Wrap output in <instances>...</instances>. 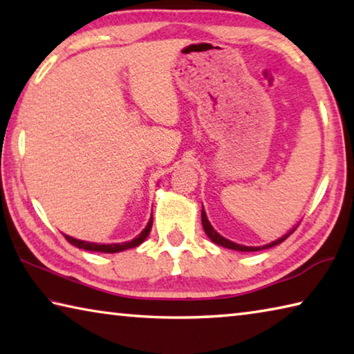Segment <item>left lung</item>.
Returning <instances> with one entry per match:
<instances>
[{
  "label": "left lung",
  "instance_id": "1",
  "mask_svg": "<svg viewBox=\"0 0 354 354\" xmlns=\"http://www.w3.org/2000/svg\"><path fill=\"white\" fill-rule=\"evenodd\" d=\"M201 223H203V230H205V232L207 234V237L211 239V241L214 243L220 245V247H225V248H230V250H236V251H259V250H267V248H272L274 247V245H279L281 242H284L287 237H289L293 231H295V227H292V230L287 232V234H284L283 237L277 239V241H273L267 245H261V247H247V245H241V243H236V242H231L227 241L226 237L220 236L217 231L214 230V226L211 225V221L207 220V215H206V211H205V206L201 205Z\"/></svg>",
  "mask_w": 354,
  "mask_h": 354
}]
</instances>
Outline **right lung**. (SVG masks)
Segmentation results:
<instances>
[{
    "label": "right lung",
    "mask_w": 354,
    "mask_h": 354,
    "mask_svg": "<svg viewBox=\"0 0 354 354\" xmlns=\"http://www.w3.org/2000/svg\"><path fill=\"white\" fill-rule=\"evenodd\" d=\"M151 226H153V214H151V218H149L147 226L143 227V231L140 232L139 236H136V237L133 239V241L122 242V243H95V242H86V241H80V239H75V237L67 236V234H65V239H67V241H68L71 245H75L76 248H81V250L98 251V253H120V251L134 248V247H137V245H140V243L148 237L149 231H151Z\"/></svg>",
    "instance_id": "add662e5"
}]
</instances>
